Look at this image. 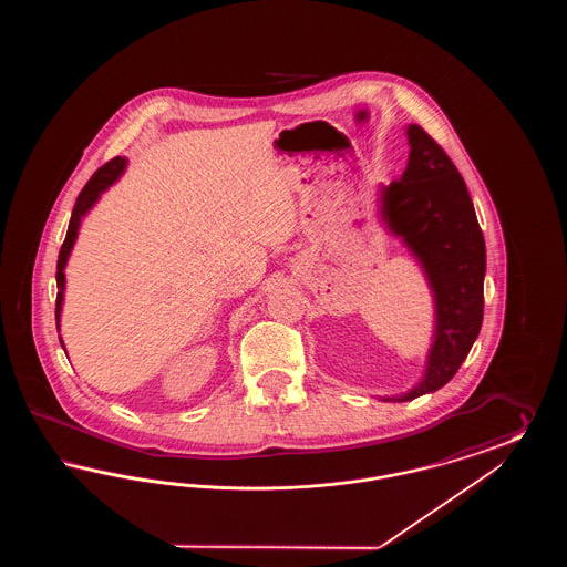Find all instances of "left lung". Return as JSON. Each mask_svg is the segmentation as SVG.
I'll return each instance as SVG.
<instances>
[{"mask_svg":"<svg viewBox=\"0 0 567 567\" xmlns=\"http://www.w3.org/2000/svg\"><path fill=\"white\" fill-rule=\"evenodd\" d=\"M404 174L378 187V218L423 271L433 301L432 342L421 378L382 402H410L457 374L483 324L486 248L455 163L419 125H408Z\"/></svg>","mask_w":567,"mask_h":567,"instance_id":"left-lung-1","label":"left lung"}]
</instances>
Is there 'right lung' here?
<instances>
[{"label":"right lung","instance_id":"right-lung-1","mask_svg":"<svg viewBox=\"0 0 567 567\" xmlns=\"http://www.w3.org/2000/svg\"><path fill=\"white\" fill-rule=\"evenodd\" d=\"M127 157H114L112 162L106 163L104 167H100L93 178L86 183V187L81 190L79 199H76V206L72 210V218H70V227H68V236L63 240V246L59 250V259H56V303H54V319H56V331H59V324H61V312H63V297H65V266L70 261V255L74 250V244L79 240V234H81L82 218L89 215L95 204L102 199V195L114 185L118 183V178L125 174L127 169ZM59 342L65 351V344L59 336Z\"/></svg>","mask_w":567,"mask_h":567}]
</instances>
